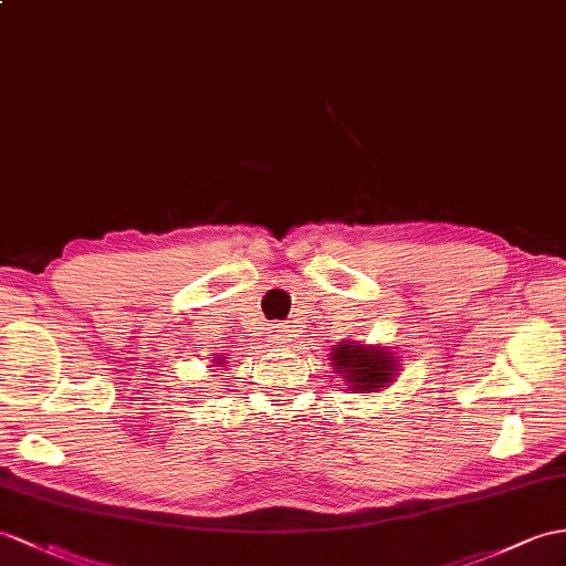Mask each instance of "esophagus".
<instances>
[{"mask_svg": "<svg viewBox=\"0 0 566 566\" xmlns=\"http://www.w3.org/2000/svg\"><path fill=\"white\" fill-rule=\"evenodd\" d=\"M271 340L275 343V346H287V343L293 340V328H287V326H273Z\"/></svg>", "mask_w": 566, "mask_h": 566, "instance_id": "esophagus-1", "label": "esophagus"}]
</instances>
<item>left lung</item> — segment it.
I'll use <instances>...</instances> for the list:
<instances>
[{
  "instance_id": "left-lung-1",
  "label": "left lung",
  "mask_w": 566,
  "mask_h": 566,
  "mask_svg": "<svg viewBox=\"0 0 566 566\" xmlns=\"http://www.w3.org/2000/svg\"><path fill=\"white\" fill-rule=\"evenodd\" d=\"M331 367L340 381L348 384L355 394H375L391 387L398 369V357L394 350L381 346H363V343L340 340L331 350Z\"/></svg>"
}]
</instances>
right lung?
Returning <instances> with one entry per match:
<instances>
[{
	"label": "right lung",
	"instance_id": "obj_1",
	"mask_svg": "<svg viewBox=\"0 0 566 566\" xmlns=\"http://www.w3.org/2000/svg\"><path fill=\"white\" fill-rule=\"evenodd\" d=\"M226 363H228V357H223V355L213 357V367H226Z\"/></svg>",
	"mask_w": 566,
	"mask_h": 566
}]
</instances>
